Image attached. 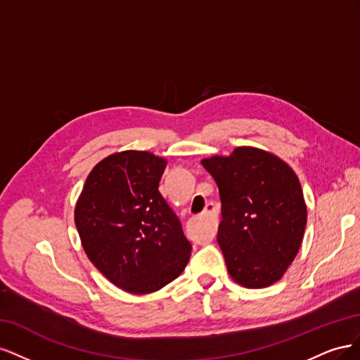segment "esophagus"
<instances>
[{"mask_svg":"<svg viewBox=\"0 0 360 360\" xmlns=\"http://www.w3.org/2000/svg\"><path fill=\"white\" fill-rule=\"evenodd\" d=\"M213 213H214V205H213V202H207L205 207H204V212H202V214H201L202 219H209V221H210V224L207 225V230H205V240H210V238L214 237L216 225H214V222L212 221Z\"/></svg>","mask_w":360,"mask_h":360,"instance_id":"34e87169","label":"esophagus"}]
</instances>
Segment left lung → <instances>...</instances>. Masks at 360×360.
I'll use <instances>...</instances> for the list:
<instances>
[{"mask_svg":"<svg viewBox=\"0 0 360 360\" xmlns=\"http://www.w3.org/2000/svg\"><path fill=\"white\" fill-rule=\"evenodd\" d=\"M201 163L219 188L217 243L228 274L246 288L275 284L296 258L307 226L296 172L255 147H237L230 156H212Z\"/></svg>","mask_w":360,"mask_h":360,"instance_id":"1","label":"left lung"}]
</instances>
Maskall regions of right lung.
<instances>
[{"mask_svg":"<svg viewBox=\"0 0 360 360\" xmlns=\"http://www.w3.org/2000/svg\"><path fill=\"white\" fill-rule=\"evenodd\" d=\"M167 159L126 150L102 159L85 180L75 225L86 257L118 288L155 292L181 275L192 245L159 181Z\"/></svg>","mask_w":360,"mask_h":360,"instance_id":"1","label":"right lung"}]
</instances>
